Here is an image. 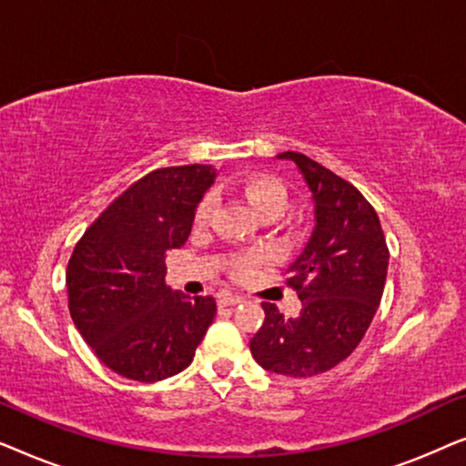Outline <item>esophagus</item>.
Masks as SVG:
<instances>
[{"label":"esophagus","mask_w":466,"mask_h":466,"mask_svg":"<svg viewBox=\"0 0 466 466\" xmlns=\"http://www.w3.org/2000/svg\"><path fill=\"white\" fill-rule=\"evenodd\" d=\"M244 301L239 295H231V292H222V295H218V305L220 308H228V305H238Z\"/></svg>","instance_id":"obj_1"}]
</instances>
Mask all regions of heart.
I'll return each mask as SVG.
<instances>
[{
  "mask_svg": "<svg viewBox=\"0 0 466 466\" xmlns=\"http://www.w3.org/2000/svg\"><path fill=\"white\" fill-rule=\"evenodd\" d=\"M241 193L250 203L254 212H257L260 218H271L276 220L284 214L286 206H289V190L279 180L271 176H254L248 177V180L241 182ZM216 209V195L208 193L203 195L199 206L195 209V225L197 227H208L209 220H212V214ZM263 254H239L231 260V273L235 278H244L246 273H250L254 267L263 263Z\"/></svg>",
  "mask_w": 466,
  "mask_h": 466,
  "instance_id": "1",
  "label": "heart"
}]
</instances>
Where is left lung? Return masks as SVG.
Returning a JSON list of instances; mask_svg holds the SVG:
<instances>
[{
	"label": "left lung",
	"mask_w": 466,
	"mask_h": 466,
	"mask_svg": "<svg viewBox=\"0 0 466 466\" xmlns=\"http://www.w3.org/2000/svg\"><path fill=\"white\" fill-rule=\"evenodd\" d=\"M301 169L316 203L314 233L286 286L303 308L284 318L263 303L265 322L250 339L254 360L267 371L311 378L354 352L384 295L388 246L380 218L360 190L301 152H282Z\"/></svg>",
	"instance_id": "8db88e82"
}]
</instances>
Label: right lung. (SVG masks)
I'll list each match as a JSON object with an SVG mask.
<instances>
[{
  "label": "right lung",
  "instance_id": "right-lung-1",
  "mask_svg": "<svg viewBox=\"0 0 466 466\" xmlns=\"http://www.w3.org/2000/svg\"><path fill=\"white\" fill-rule=\"evenodd\" d=\"M212 165L150 171L118 195L76 244L67 308L95 356L114 373L158 381L193 362L216 316L214 297L165 284V257L184 246Z\"/></svg>",
  "mask_w": 466,
  "mask_h": 466
}]
</instances>
